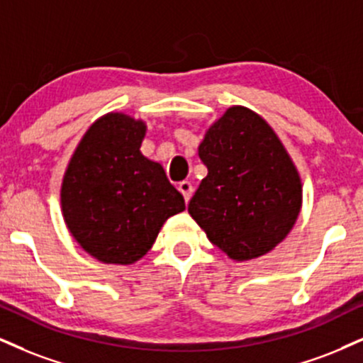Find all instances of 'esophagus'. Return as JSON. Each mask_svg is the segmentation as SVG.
Here are the masks:
<instances>
[{
  "mask_svg": "<svg viewBox=\"0 0 363 363\" xmlns=\"http://www.w3.org/2000/svg\"><path fill=\"white\" fill-rule=\"evenodd\" d=\"M178 190L182 191L183 199H185V202H189L190 196H191V191H194V186H191L190 182H182L178 183Z\"/></svg>",
  "mask_w": 363,
  "mask_h": 363,
  "instance_id": "esophagus-1",
  "label": "esophagus"
}]
</instances>
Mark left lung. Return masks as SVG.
Masks as SVG:
<instances>
[{
    "label": "left lung",
    "mask_w": 363,
    "mask_h": 363,
    "mask_svg": "<svg viewBox=\"0 0 363 363\" xmlns=\"http://www.w3.org/2000/svg\"><path fill=\"white\" fill-rule=\"evenodd\" d=\"M199 156L208 173L189 213L234 261L276 247L299 216L301 180L277 134L261 116L232 106L205 133Z\"/></svg>",
    "instance_id": "obj_1"
}]
</instances>
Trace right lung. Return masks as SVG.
Listing matches in <instances>:
<instances>
[{
    "mask_svg": "<svg viewBox=\"0 0 363 363\" xmlns=\"http://www.w3.org/2000/svg\"><path fill=\"white\" fill-rule=\"evenodd\" d=\"M146 123L102 116L75 147L62 182L67 229L106 264H133L155 244L168 217L185 210L163 167L140 151Z\"/></svg>",
    "mask_w": 363,
    "mask_h": 363,
    "instance_id": "right-lung-1",
    "label": "right lung"
}]
</instances>
